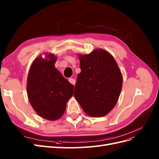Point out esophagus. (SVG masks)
<instances>
[{
	"label": "esophagus",
	"mask_w": 159,
	"mask_h": 159,
	"mask_svg": "<svg viewBox=\"0 0 159 159\" xmlns=\"http://www.w3.org/2000/svg\"><path fill=\"white\" fill-rule=\"evenodd\" d=\"M69 82H70L71 84H73V85H75V82H76V81H75V79L70 78V79L69 80Z\"/></svg>",
	"instance_id": "34e87169"
}]
</instances>
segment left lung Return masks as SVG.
I'll list each match as a JSON object with an SVG mask.
<instances>
[{"mask_svg": "<svg viewBox=\"0 0 159 159\" xmlns=\"http://www.w3.org/2000/svg\"><path fill=\"white\" fill-rule=\"evenodd\" d=\"M81 72L77 75L74 97L83 111L92 117H101L117 102L123 75L117 62L103 49L79 55Z\"/></svg>", "mask_w": 159, "mask_h": 159, "instance_id": "obj_1", "label": "left lung"}]
</instances>
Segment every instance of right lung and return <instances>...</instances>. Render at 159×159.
I'll list each match as a JSON object with an SVG mask.
<instances>
[{
  "label": "right lung",
  "instance_id": "obj_1",
  "mask_svg": "<svg viewBox=\"0 0 159 159\" xmlns=\"http://www.w3.org/2000/svg\"><path fill=\"white\" fill-rule=\"evenodd\" d=\"M57 57L46 54L32 62L27 80V94L34 110L49 121L59 119L64 114L71 98L74 86L55 67Z\"/></svg>",
  "mask_w": 159,
  "mask_h": 159
}]
</instances>
